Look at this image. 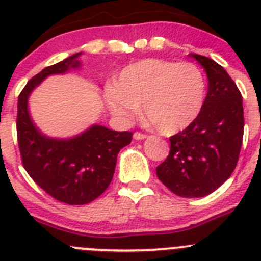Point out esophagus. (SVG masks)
<instances>
[{
	"label": "esophagus",
	"instance_id": "esophagus-1",
	"mask_svg": "<svg viewBox=\"0 0 261 261\" xmlns=\"http://www.w3.org/2000/svg\"><path fill=\"white\" fill-rule=\"evenodd\" d=\"M146 137L147 136L141 132H135V135H133V138H135V140H145Z\"/></svg>",
	"mask_w": 261,
	"mask_h": 261
}]
</instances>
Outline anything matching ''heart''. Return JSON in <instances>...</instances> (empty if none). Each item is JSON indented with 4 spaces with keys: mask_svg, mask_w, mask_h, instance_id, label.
Listing matches in <instances>:
<instances>
[{
    "mask_svg": "<svg viewBox=\"0 0 261 261\" xmlns=\"http://www.w3.org/2000/svg\"><path fill=\"white\" fill-rule=\"evenodd\" d=\"M206 84L192 62L145 59L120 71L116 85L105 87L103 99L116 117L128 121L144 112L159 132H180L199 117Z\"/></svg>",
    "mask_w": 261,
    "mask_h": 261,
    "instance_id": "obj_1",
    "label": "heart"
}]
</instances>
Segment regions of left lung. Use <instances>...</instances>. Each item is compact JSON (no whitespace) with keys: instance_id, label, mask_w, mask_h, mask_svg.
<instances>
[{"instance_id":"obj_1","label":"left lung","mask_w":261,"mask_h":261,"mask_svg":"<svg viewBox=\"0 0 261 261\" xmlns=\"http://www.w3.org/2000/svg\"><path fill=\"white\" fill-rule=\"evenodd\" d=\"M208 75V94L199 117L170 137V154L156 176L175 195L204 197L222 186L238 163L243 141L242 94L227 71L208 57L191 53Z\"/></svg>"}]
</instances>
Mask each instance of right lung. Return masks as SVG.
<instances>
[{"mask_svg":"<svg viewBox=\"0 0 261 261\" xmlns=\"http://www.w3.org/2000/svg\"><path fill=\"white\" fill-rule=\"evenodd\" d=\"M75 53L44 68L27 82L18 98L17 135L23 167L32 180L53 199L69 205L89 204L102 195L114 177L119 151L132 141V132H116L102 125L59 140L39 130L29 114V96L43 80L80 68Z\"/></svg>","mask_w":261,"mask_h":261,"instance_id":"1","label":"right lung"}]
</instances>
